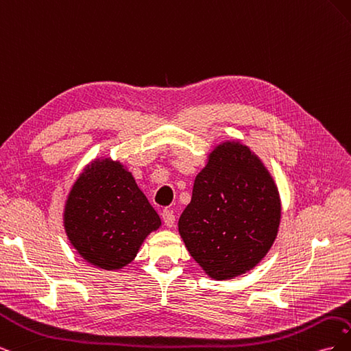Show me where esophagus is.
I'll return each instance as SVG.
<instances>
[{"label":"esophagus","instance_id":"esophagus-1","mask_svg":"<svg viewBox=\"0 0 351 351\" xmlns=\"http://www.w3.org/2000/svg\"><path fill=\"white\" fill-rule=\"evenodd\" d=\"M162 221H164V224H165L167 227L171 228V227L174 226V222H176V217H174L173 212L164 210V212H162Z\"/></svg>","mask_w":351,"mask_h":351}]
</instances>
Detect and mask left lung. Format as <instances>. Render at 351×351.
<instances>
[{
    "label": "left lung",
    "instance_id": "8db88e82",
    "mask_svg": "<svg viewBox=\"0 0 351 351\" xmlns=\"http://www.w3.org/2000/svg\"><path fill=\"white\" fill-rule=\"evenodd\" d=\"M281 202L268 169L247 146L227 142L209 154L180 236L210 278L239 277L263 259L277 237Z\"/></svg>",
    "mask_w": 351,
    "mask_h": 351
}]
</instances>
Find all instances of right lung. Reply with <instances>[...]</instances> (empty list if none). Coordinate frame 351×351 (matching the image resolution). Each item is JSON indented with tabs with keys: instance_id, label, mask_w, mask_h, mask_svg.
Instances as JSON below:
<instances>
[{
	"instance_id": "1",
	"label": "right lung",
	"mask_w": 351,
	"mask_h": 351,
	"mask_svg": "<svg viewBox=\"0 0 351 351\" xmlns=\"http://www.w3.org/2000/svg\"><path fill=\"white\" fill-rule=\"evenodd\" d=\"M161 226L132 173L111 159L95 161L69 195L64 227L83 259L104 269L132 262L151 231Z\"/></svg>"
}]
</instances>
